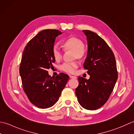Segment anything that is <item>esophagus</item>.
I'll return each mask as SVG.
<instances>
[{
    "label": "esophagus",
    "instance_id": "1",
    "mask_svg": "<svg viewBox=\"0 0 134 134\" xmlns=\"http://www.w3.org/2000/svg\"><path fill=\"white\" fill-rule=\"evenodd\" d=\"M69 77L70 79H77V77L75 76H72V75H69Z\"/></svg>",
    "mask_w": 134,
    "mask_h": 134
}]
</instances>
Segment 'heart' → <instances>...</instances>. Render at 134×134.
Returning <instances> with one entry per match:
<instances>
[{"label":"heart","instance_id":"1","mask_svg":"<svg viewBox=\"0 0 134 134\" xmlns=\"http://www.w3.org/2000/svg\"><path fill=\"white\" fill-rule=\"evenodd\" d=\"M63 46L66 50H74V57L75 58H81L84 57L86 54V50L84 48V43L81 40L77 37H72L65 40L63 42ZM52 55L53 58L56 61H59L62 59V53L61 49L58 45H54L51 50ZM79 66V63L77 61L65 62L62 64L61 66V69L64 72L68 73H75L76 69Z\"/></svg>","mask_w":134,"mask_h":134}]
</instances>
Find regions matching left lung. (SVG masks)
I'll use <instances>...</instances> for the list:
<instances>
[{
	"instance_id": "8db88e82",
	"label": "left lung",
	"mask_w": 134,
	"mask_h": 134,
	"mask_svg": "<svg viewBox=\"0 0 134 134\" xmlns=\"http://www.w3.org/2000/svg\"><path fill=\"white\" fill-rule=\"evenodd\" d=\"M83 32L88 43L84 68L90 75L88 80L78 77L75 93L80 105L87 110H96L107 102L117 81L118 73L115 57L102 38L88 30Z\"/></svg>"
}]
</instances>
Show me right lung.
I'll list each match as a JSON object with an SVG mask.
<instances>
[{
	"instance_id": "add662e5",
	"label": "right lung",
	"mask_w": 134,
	"mask_h": 134,
	"mask_svg": "<svg viewBox=\"0 0 134 134\" xmlns=\"http://www.w3.org/2000/svg\"><path fill=\"white\" fill-rule=\"evenodd\" d=\"M62 34L56 29L43 30L28 43L22 56L20 75L23 90L30 102L39 108L55 104L69 79L64 73L51 77L47 71L55 61L51 53L55 38Z\"/></svg>"
}]
</instances>
